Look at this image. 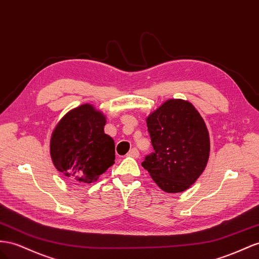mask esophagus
Returning <instances> with one entry per match:
<instances>
[{
	"label": "esophagus",
	"instance_id": "1",
	"mask_svg": "<svg viewBox=\"0 0 259 259\" xmlns=\"http://www.w3.org/2000/svg\"><path fill=\"white\" fill-rule=\"evenodd\" d=\"M127 156L134 157V158H138V157H139V151H138L137 148H132V149L128 151Z\"/></svg>",
	"mask_w": 259,
	"mask_h": 259
}]
</instances>
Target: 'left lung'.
Listing matches in <instances>:
<instances>
[{
    "mask_svg": "<svg viewBox=\"0 0 259 259\" xmlns=\"http://www.w3.org/2000/svg\"><path fill=\"white\" fill-rule=\"evenodd\" d=\"M153 151L142 165L166 193L195 183L208 162L210 142L206 124L191 102L170 99L147 117Z\"/></svg>",
    "mask_w": 259,
    "mask_h": 259,
    "instance_id": "8db88e82",
    "label": "left lung"
}]
</instances>
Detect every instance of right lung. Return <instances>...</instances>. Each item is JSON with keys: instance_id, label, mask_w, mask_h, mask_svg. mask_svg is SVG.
Segmentation results:
<instances>
[{"instance_id": "obj_1", "label": "right lung", "mask_w": 259, "mask_h": 259, "mask_svg": "<svg viewBox=\"0 0 259 259\" xmlns=\"http://www.w3.org/2000/svg\"><path fill=\"white\" fill-rule=\"evenodd\" d=\"M106 116L92 104L67 112L50 142L54 166L73 181L92 183L114 163V141L104 134Z\"/></svg>"}]
</instances>
